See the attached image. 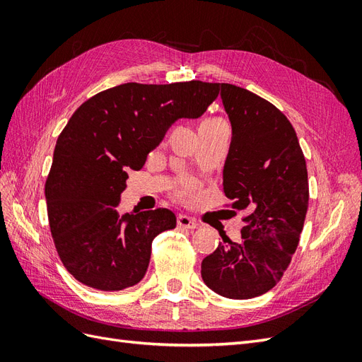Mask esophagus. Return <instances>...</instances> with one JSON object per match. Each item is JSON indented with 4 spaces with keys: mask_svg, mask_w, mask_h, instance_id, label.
Masks as SVG:
<instances>
[{
    "mask_svg": "<svg viewBox=\"0 0 362 362\" xmlns=\"http://www.w3.org/2000/svg\"><path fill=\"white\" fill-rule=\"evenodd\" d=\"M178 226H181V228H187V229H196V228H198L199 225H198V222L193 221L192 217L185 216V214H181V216L178 217Z\"/></svg>",
    "mask_w": 362,
    "mask_h": 362,
    "instance_id": "34e87169",
    "label": "esophagus"
}]
</instances>
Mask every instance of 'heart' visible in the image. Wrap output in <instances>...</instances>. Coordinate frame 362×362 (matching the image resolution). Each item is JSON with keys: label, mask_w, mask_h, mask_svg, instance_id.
I'll use <instances>...</instances> for the list:
<instances>
[{"label": "heart", "mask_w": 362, "mask_h": 362, "mask_svg": "<svg viewBox=\"0 0 362 362\" xmlns=\"http://www.w3.org/2000/svg\"><path fill=\"white\" fill-rule=\"evenodd\" d=\"M206 120H218V119H206ZM206 120H204V122H206ZM194 194H196V184L190 182L187 185H184V187L178 192V198L182 201H190Z\"/></svg>", "instance_id": "heart-1"}]
</instances>
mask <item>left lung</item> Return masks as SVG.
<instances>
[{
  "label": "left lung",
  "mask_w": 362,
  "mask_h": 362,
  "mask_svg": "<svg viewBox=\"0 0 362 362\" xmlns=\"http://www.w3.org/2000/svg\"><path fill=\"white\" fill-rule=\"evenodd\" d=\"M233 125L223 192L234 214L245 211L242 242L221 243L202 261L208 288L252 299L281 281L298 249L310 204L308 172L287 116L255 93L217 83Z\"/></svg>",
  "instance_id": "obj_1"
}]
</instances>
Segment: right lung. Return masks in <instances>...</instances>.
Returning <instances> with one entry per match:
<instances>
[{
  "mask_svg": "<svg viewBox=\"0 0 362 362\" xmlns=\"http://www.w3.org/2000/svg\"><path fill=\"white\" fill-rule=\"evenodd\" d=\"M218 95L216 83H125L83 103L60 133L45 198L51 235L63 266L87 287L136 286L149 266L152 240L173 229L168 208L127 213L116 206L128 169L144 168L168 128L199 117Z\"/></svg>",
  "mask_w": 362,
  "mask_h": 362,
  "instance_id": "add662e5",
  "label": "right lung"
}]
</instances>
